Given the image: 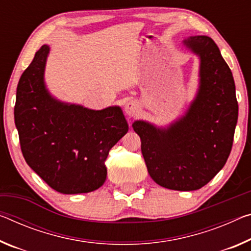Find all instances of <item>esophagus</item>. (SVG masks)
<instances>
[{"mask_svg":"<svg viewBox=\"0 0 251 251\" xmlns=\"http://www.w3.org/2000/svg\"><path fill=\"white\" fill-rule=\"evenodd\" d=\"M138 110H140V107L136 104V102L130 100L128 102H126L125 105V113L127 114V116L128 117H135L138 113Z\"/></svg>","mask_w":251,"mask_h":251,"instance_id":"1","label":"esophagus"}]
</instances>
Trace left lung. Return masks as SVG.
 <instances>
[{"mask_svg":"<svg viewBox=\"0 0 251 251\" xmlns=\"http://www.w3.org/2000/svg\"><path fill=\"white\" fill-rule=\"evenodd\" d=\"M200 57V88L182 118L161 129L137 121L141 150L151 177L163 188L199 190L224 168L232 149L238 101L232 73L216 42L205 35L184 40Z\"/></svg>","mask_w":251,"mask_h":251,"instance_id":"obj_1","label":"left lung"}]
</instances>
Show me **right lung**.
Returning a JSON list of instances; mask_svg holds the SVG:
<instances>
[{
    "label": "right lung",
    "instance_id": "1",
    "mask_svg": "<svg viewBox=\"0 0 251 251\" xmlns=\"http://www.w3.org/2000/svg\"><path fill=\"white\" fill-rule=\"evenodd\" d=\"M43 46L23 71L17 88L14 121L27 165L63 194L88 193L104 184L105 161L128 125L119 107L91 110L63 104L48 93Z\"/></svg>",
    "mask_w": 251,
    "mask_h": 251
}]
</instances>
